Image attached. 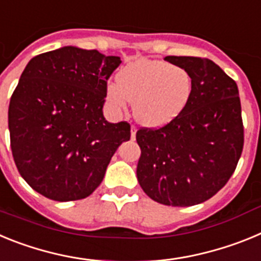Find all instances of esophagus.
Masks as SVG:
<instances>
[{"label":"esophagus","mask_w":261,"mask_h":261,"mask_svg":"<svg viewBox=\"0 0 261 261\" xmlns=\"http://www.w3.org/2000/svg\"><path fill=\"white\" fill-rule=\"evenodd\" d=\"M136 132H137L136 126H132V128H130V138H132V140H136Z\"/></svg>","instance_id":"34e87169"}]
</instances>
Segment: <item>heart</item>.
Returning a JSON list of instances; mask_svg holds the SVG:
<instances>
[{
    "mask_svg": "<svg viewBox=\"0 0 261 261\" xmlns=\"http://www.w3.org/2000/svg\"><path fill=\"white\" fill-rule=\"evenodd\" d=\"M193 81L188 70L162 60H138L120 71L107 86L106 98L115 111L133 102L138 123L150 128L168 124L190 102Z\"/></svg>",
    "mask_w": 261,
    "mask_h": 261,
    "instance_id": "1",
    "label": "heart"
}]
</instances>
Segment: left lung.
Segmentation results:
<instances>
[{
    "instance_id": "8db88e82",
    "label": "left lung",
    "mask_w": 261,
    "mask_h": 261,
    "mask_svg": "<svg viewBox=\"0 0 261 261\" xmlns=\"http://www.w3.org/2000/svg\"><path fill=\"white\" fill-rule=\"evenodd\" d=\"M165 60L188 70L192 95L172 121L137 130V179L154 201L192 206L213 197L237 168L244 142L241 99L235 81L212 60Z\"/></svg>"
}]
</instances>
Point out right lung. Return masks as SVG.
<instances>
[{"instance_id": "right-lung-1", "label": "right lung", "mask_w": 261, "mask_h": 261, "mask_svg": "<svg viewBox=\"0 0 261 261\" xmlns=\"http://www.w3.org/2000/svg\"><path fill=\"white\" fill-rule=\"evenodd\" d=\"M121 64L96 49L62 47L30 60L9 105L14 162L32 190L55 201L85 199L98 188L126 121L103 116L107 81Z\"/></svg>"}]
</instances>
